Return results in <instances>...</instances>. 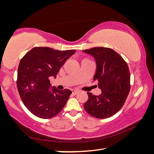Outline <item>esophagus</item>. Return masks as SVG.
<instances>
[{"label": "esophagus", "mask_w": 154, "mask_h": 154, "mask_svg": "<svg viewBox=\"0 0 154 154\" xmlns=\"http://www.w3.org/2000/svg\"><path fill=\"white\" fill-rule=\"evenodd\" d=\"M71 92H72V94H73V95H75V94H77L78 91H77V90H76L72 89V90H71Z\"/></svg>", "instance_id": "obj_1"}]
</instances>
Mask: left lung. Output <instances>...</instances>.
Listing matches in <instances>:
<instances>
[{
    "instance_id": "8db88e82",
    "label": "left lung",
    "mask_w": 154,
    "mask_h": 154,
    "mask_svg": "<svg viewBox=\"0 0 154 154\" xmlns=\"http://www.w3.org/2000/svg\"><path fill=\"white\" fill-rule=\"evenodd\" d=\"M94 58L96 71L94 81H97L102 91L99 96L88 92L84 103L85 111L96 118H110L124 105L130 90V74L126 62L113 49L97 47L83 50Z\"/></svg>"
}]
</instances>
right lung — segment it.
Here are the masks:
<instances>
[{"label":"right lung","instance_id":"add662e5","mask_svg":"<svg viewBox=\"0 0 154 154\" xmlns=\"http://www.w3.org/2000/svg\"><path fill=\"white\" fill-rule=\"evenodd\" d=\"M75 49L60 51L36 47L21 59L17 69V87L28 110L43 119L54 118L66 105L72 92L68 89H50L49 77H56L67 59L75 54Z\"/></svg>","mask_w":154,"mask_h":154}]
</instances>
